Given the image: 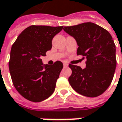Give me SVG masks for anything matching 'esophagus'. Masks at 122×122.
<instances>
[{"label":"esophagus","mask_w":122,"mask_h":122,"mask_svg":"<svg viewBox=\"0 0 122 122\" xmlns=\"http://www.w3.org/2000/svg\"><path fill=\"white\" fill-rule=\"evenodd\" d=\"M63 66H64V67H68V64L67 63H63Z\"/></svg>","instance_id":"obj_1"}]
</instances>
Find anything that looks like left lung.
Returning a JSON list of instances; mask_svg holds the SVG:
<instances>
[{
    "instance_id": "obj_1",
    "label": "left lung",
    "mask_w": 122,
    "mask_h": 122,
    "mask_svg": "<svg viewBox=\"0 0 122 122\" xmlns=\"http://www.w3.org/2000/svg\"><path fill=\"white\" fill-rule=\"evenodd\" d=\"M63 30L75 39L77 54L86 59L84 69L69 64L72 70L69 83L75 92L84 96L101 95L112 82L117 65L116 48L111 35L92 22L65 26Z\"/></svg>"
}]
</instances>
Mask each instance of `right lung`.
Returning a JSON list of instances; mask_svg holds the SVG:
<instances>
[{
	"label": "right lung",
	"instance_id": "add662e5",
	"mask_svg": "<svg viewBox=\"0 0 122 122\" xmlns=\"http://www.w3.org/2000/svg\"><path fill=\"white\" fill-rule=\"evenodd\" d=\"M63 27L32 25L19 34L12 46L9 69L12 83L30 101H42L54 92L63 65L59 61L45 65L41 57L51 49L52 39Z\"/></svg>",
	"mask_w": 122,
	"mask_h": 122
}]
</instances>
